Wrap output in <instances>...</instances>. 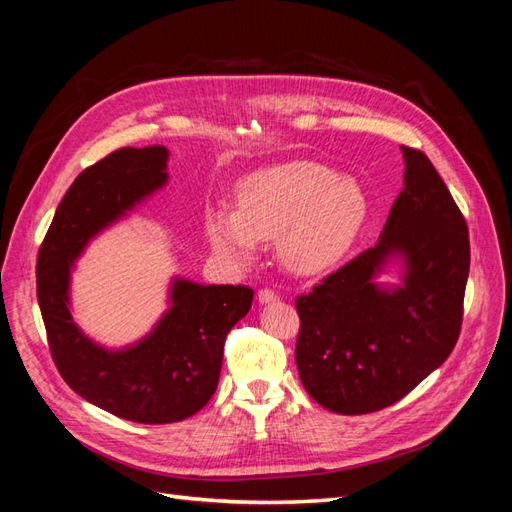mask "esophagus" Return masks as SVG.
<instances>
[{
	"mask_svg": "<svg viewBox=\"0 0 512 512\" xmlns=\"http://www.w3.org/2000/svg\"><path fill=\"white\" fill-rule=\"evenodd\" d=\"M280 297H277V292H273V290H269V288H262L260 292H258V303L260 305H269V303H273V301H277Z\"/></svg>",
	"mask_w": 512,
	"mask_h": 512,
	"instance_id": "34e87169",
	"label": "esophagus"
}]
</instances>
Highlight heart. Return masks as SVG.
Instances as JSON below:
<instances>
[{"instance_id": "1", "label": "heart", "mask_w": 512, "mask_h": 512, "mask_svg": "<svg viewBox=\"0 0 512 512\" xmlns=\"http://www.w3.org/2000/svg\"><path fill=\"white\" fill-rule=\"evenodd\" d=\"M369 198L352 177L294 160L275 164L237 183V211L211 207L205 230L213 252L230 265H247L258 241H273L282 265L299 275L335 267L359 239Z\"/></svg>"}]
</instances>
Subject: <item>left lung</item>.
I'll return each instance as SVG.
<instances>
[{
  "mask_svg": "<svg viewBox=\"0 0 512 512\" xmlns=\"http://www.w3.org/2000/svg\"><path fill=\"white\" fill-rule=\"evenodd\" d=\"M401 153L404 190L378 243L297 299L299 378L337 414L393 406L448 359L461 329L466 220L425 153ZM389 272L397 283L379 280Z\"/></svg>",
  "mask_w": 512,
  "mask_h": 512,
  "instance_id": "1",
  "label": "left lung"
}]
</instances>
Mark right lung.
Wrapping results in <instances>:
<instances>
[{"label": "right lung", "instance_id": "add662e5", "mask_svg": "<svg viewBox=\"0 0 512 512\" xmlns=\"http://www.w3.org/2000/svg\"><path fill=\"white\" fill-rule=\"evenodd\" d=\"M164 145L123 147L74 179L38 254V303L53 361L74 393L119 418L177 423L207 406L220 382L228 331L250 312L254 290L173 275L166 309L136 342L108 348L72 316V271L89 243L168 183Z\"/></svg>", "mask_w": 512, "mask_h": 512}]
</instances>
